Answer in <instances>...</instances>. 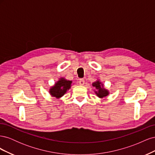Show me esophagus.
Wrapping results in <instances>:
<instances>
[{"mask_svg": "<svg viewBox=\"0 0 155 155\" xmlns=\"http://www.w3.org/2000/svg\"><path fill=\"white\" fill-rule=\"evenodd\" d=\"M79 83L80 85H83L85 84V80L83 79H80L79 81Z\"/></svg>", "mask_w": 155, "mask_h": 155, "instance_id": "obj_1", "label": "esophagus"}]
</instances>
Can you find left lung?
<instances>
[{
    "instance_id": "left-lung-1",
    "label": "left lung",
    "mask_w": 155,
    "mask_h": 155,
    "mask_svg": "<svg viewBox=\"0 0 155 155\" xmlns=\"http://www.w3.org/2000/svg\"><path fill=\"white\" fill-rule=\"evenodd\" d=\"M92 86L95 88L94 92L97 97L100 98H104L109 94V91L104 88V85L99 79L92 83Z\"/></svg>"
}]
</instances>
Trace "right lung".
<instances>
[{"mask_svg": "<svg viewBox=\"0 0 155 155\" xmlns=\"http://www.w3.org/2000/svg\"><path fill=\"white\" fill-rule=\"evenodd\" d=\"M72 83V81L67 80L64 78H59V80L55 82L54 85L50 87L49 90L50 94L52 97L59 99L70 88Z\"/></svg>", "mask_w": 155, "mask_h": 155, "instance_id": "right-lung-1", "label": "right lung"}]
</instances>
